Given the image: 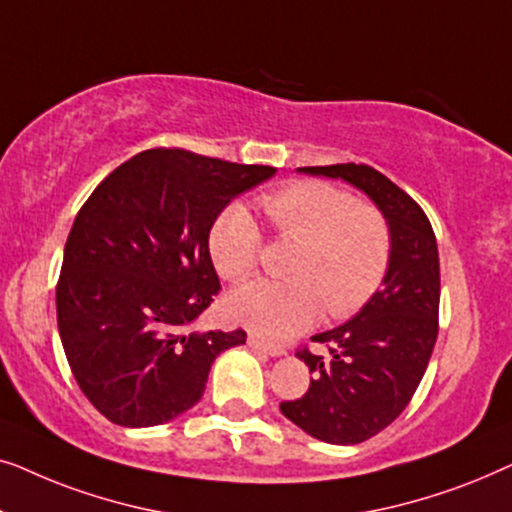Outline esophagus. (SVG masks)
I'll return each instance as SVG.
<instances>
[{"label": "esophagus", "mask_w": 512, "mask_h": 512, "mask_svg": "<svg viewBox=\"0 0 512 512\" xmlns=\"http://www.w3.org/2000/svg\"><path fill=\"white\" fill-rule=\"evenodd\" d=\"M247 345H249L251 349H254V352H263V354H268V356H282V354H284L282 347L268 345V342L261 340V338H256V335H249Z\"/></svg>", "instance_id": "34e87169"}]
</instances>
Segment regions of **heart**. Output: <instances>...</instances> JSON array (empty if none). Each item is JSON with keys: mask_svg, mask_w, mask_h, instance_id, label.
<instances>
[{"mask_svg": "<svg viewBox=\"0 0 512 512\" xmlns=\"http://www.w3.org/2000/svg\"><path fill=\"white\" fill-rule=\"evenodd\" d=\"M279 237L296 240L284 282H254L226 298L230 321L268 340L303 331L324 312L349 317L368 303L389 265L391 233L380 209L324 181H296L265 195ZM214 268L228 282L256 270L261 230L244 207H228L209 230Z\"/></svg>", "mask_w": 512, "mask_h": 512, "instance_id": "obj_1", "label": "heart"}]
</instances>
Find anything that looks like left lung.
<instances>
[{"label":"left lung","instance_id":"left-lung-1","mask_svg":"<svg viewBox=\"0 0 512 512\" xmlns=\"http://www.w3.org/2000/svg\"><path fill=\"white\" fill-rule=\"evenodd\" d=\"M298 172L347 181L389 223L391 251L380 291L345 324L314 335V342L328 345V356L298 352L314 373L310 389L279 405L312 438L356 445L401 415L429 366L438 338V244L422 207L373 167L347 163Z\"/></svg>","mask_w":512,"mask_h":512}]
</instances>
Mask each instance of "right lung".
<instances>
[{
  "instance_id": "right-lung-1",
  "label": "right lung",
  "mask_w": 512,
  "mask_h": 512,
  "mask_svg": "<svg viewBox=\"0 0 512 512\" xmlns=\"http://www.w3.org/2000/svg\"><path fill=\"white\" fill-rule=\"evenodd\" d=\"M275 167L181 149L116 167L69 230L55 307L69 368L109 422L158 426L205 394L212 363L247 333L191 328L221 289L209 230Z\"/></svg>"
}]
</instances>
